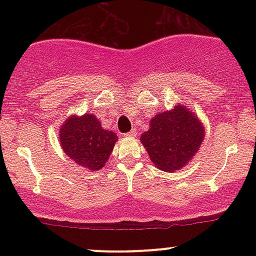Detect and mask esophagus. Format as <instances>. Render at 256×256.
Wrapping results in <instances>:
<instances>
[{"label":"esophagus","mask_w":256,"mask_h":256,"mask_svg":"<svg viewBox=\"0 0 256 256\" xmlns=\"http://www.w3.org/2000/svg\"><path fill=\"white\" fill-rule=\"evenodd\" d=\"M137 136V131L136 130H132V131H130V132H128V134H126V137H131V138H134Z\"/></svg>","instance_id":"esophagus-1"}]
</instances>
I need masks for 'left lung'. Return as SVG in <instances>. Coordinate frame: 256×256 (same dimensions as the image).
Listing matches in <instances>:
<instances>
[{"instance_id":"left-lung-1","label":"left lung","mask_w":256,"mask_h":256,"mask_svg":"<svg viewBox=\"0 0 256 256\" xmlns=\"http://www.w3.org/2000/svg\"><path fill=\"white\" fill-rule=\"evenodd\" d=\"M149 126L140 142L152 162L165 172L183 168L204 142V125L186 106L176 104L171 110L158 113Z\"/></svg>"}]
</instances>
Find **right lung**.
Wrapping results in <instances>:
<instances>
[{"label": "right lung", "instance_id": "obj_1", "mask_svg": "<svg viewBox=\"0 0 256 256\" xmlns=\"http://www.w3.org/2000/svg\"><path fill=\"white\" fill-rule=\"evenodd\" d=\"M58 140L64 152L76 164L89 171L101 170L107 162L118 137L102 128L91 113L72 116L61 125Z\"/></svg>", "mask_w": 256, "mask_h": 256}]
</instances>
